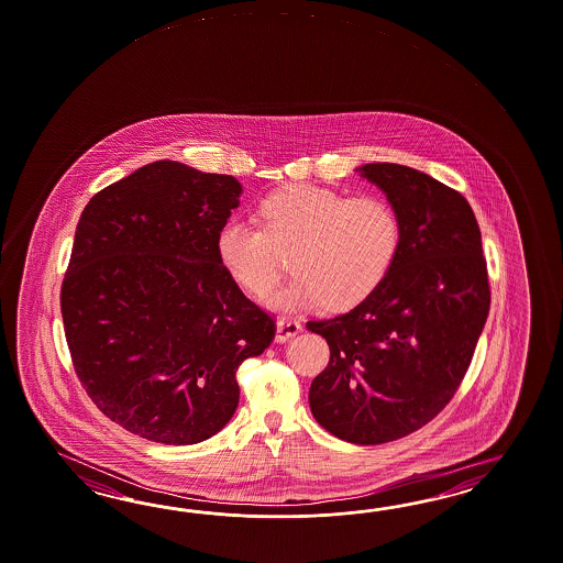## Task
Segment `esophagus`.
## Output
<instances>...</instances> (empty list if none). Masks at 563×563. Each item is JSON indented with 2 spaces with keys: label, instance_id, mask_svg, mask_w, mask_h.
Listing matches in <instances>:
<instances>
[{
  "label": "esophagus",
  "instance_id": "obj_1",
  "mask_svg": "<svg viewBox=\"0 0 563 563\" xmlns=\"http://www.w3.org/2000/svg\"><path fill=\"white\" fill-rule=\"evenodd\" d=\"M301 330L302 328L299 321L283 317V319L276 321V342H288V340H292L297 333H301Z\"/></svg>",
  "mask_w": 563,
  "mask_h": 563
}]
</instances>
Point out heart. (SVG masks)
<instances>
[{"label":"heart","mask_w":563,"mask_h":563,"mask_svg":"<svg viewBox=\"0 0 563 563\" xmlns=\"http://www.w3.org/2000/svg\"><path fill=\"white\" fill-rule=\"evenodd\" d=\"M258 218L261 228L225 221L216 240L218 258L247 295L266 299L285 275L283 256L292 254L297 278L273 301L283 311L362 305L390 275L402 242L397 209L384 197H345L307 183L266 197Z\"/></svg>","instance_id":"b5f03b06"}]
</instances>
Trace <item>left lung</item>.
<instances>
[{"label": "left lung", "mask_w": 563, "mask_h": 563, "mask_svg": "<svg viewBox=\"0 0 563 563\" xmlns=\"http://www.w3.org/2000/svg\"><path fill=\"white\" fill-rule=\"evenodd\" d=\"M357 170L397 209L402 242L371 299L307 323L330 343L309 405L331 435L376 445L421 429L452 400L484 330L490 285L481 228L460 192L409 166Z\"/></svg>", "instance_id": "left-lung-1"}]
</instances>
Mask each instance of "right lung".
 <instances>
[{
    "instance_id": "obj_1",
    "label": "right lung",
    "mask_w": 563,
    "mask_h": 563,
    "mask_svg": "<svg viewBox=\"0 0 563 563\" xmlns=\"http://www.w3.org/2000/svg\"><path fill=\"white\" fill-rule=\"evenodd\" d=\"M240 192L230 175L158 161L82 209L60 287L65 338L85 393L134 435H216L238 407L240 364L275 340V317L216 250Z\"/></svg>"
}]
</instances>
